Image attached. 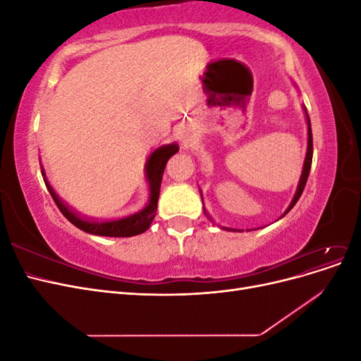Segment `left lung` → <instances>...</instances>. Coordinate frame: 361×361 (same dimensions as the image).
I'll return each mask as SVG.
<instances>
[{"instance_id":"1","label":"left lung","mask_w":361,"mask_h":361,"mask_svg":"<svg viewBox=\"0 0 361 361\" xmlns=\"http://www.w3.org/2000/svg\"><path fill=\"white\" fill-rule=\"evenodd\" d=\"M302 110H304V114H305V122H307V152H305V158H304V166H302V171H301V176H300V182H298V187H297V191H295V195L293 199L290 202V204L288 206V209L285 211V214H283L281 216H285L292 207L295 206V203L298 202V199L301 197V194L304 191V187H305V182H307V178H309V173H310V167H312V158H313V138H312V126H310V117L307 114V110H305V106L302 105ZM206 214V212H204ZM221 228H226V227H221ZM226 231H232V228H226ZM241 232V231H239Z\"/></svg>"}]
</instances>
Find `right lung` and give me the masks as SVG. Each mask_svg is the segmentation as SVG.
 I'll return each instance as SVG.
<instances>
[{
  "label": "right lung",
  "instance_id": "1",
  "mask_svg": "<svg viewBox=\"0 0 361 361\" xmlns=\"http://www.w3.org/2000/svg\"><path fill=\"white\" fill-rule=\"evenodd\" d=\"M178 150H179V146L176 143H171V145L161 146L152 152L146 161V167H145V178L149 183V190H150L149 202L146 203L143 209L122 218H116V220H104V221L84 220V218H81L78 214H75L71 207H68L63 203V200L51 187V183L47 180V173L43 170V167H42V176L47 183V188L52 195L54 202H56V204L59 206V209L73 226H76L78 228H81L82 232H87L90 235L110 236V238H129V236H135L146 232L150 227L152 221H154V218L157 215L164 169H166L167 161L176 154Z\"/></svg>",
  "mask_w": 361,
  "mask_h": 361
}]
</instances>
